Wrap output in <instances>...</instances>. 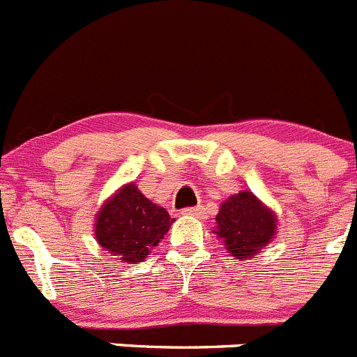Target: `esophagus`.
I'll return each instance as SVG.
<instances>
[{
  "mask_svg": "<svg viewBox=\"0 0 357 357\" xmlns=\"http://www.w3.org/2000/svg\"><path fill=\"white\" fill-rule=\"evenodd\" d=\"M182 213L188 214V216H197V218H200V216H204V207H202V206H198V207H188V209H184V211H182Z\"/></svg>",
  "mask_w": 357,
  "mask_h": 357,
  "instance_id": "34e87169",
  "label": "esophagus"
}]
</instances>
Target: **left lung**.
I'll list each match as a JSON object with an SVG mask.
<instances>
[{
    "label": "left lung",
    "mask_w": 357,
    "mask_h": 357,
    "mask_svg": "<svg viewBox=\"0 0 357 357\" xmlns=\"http://www.w3.org/2000/svg\"><path fill=\"white\" fill-rule=\"evenodd\" d=\"M225 250L239 261H248L273 241L277 214L252 191L243 189L222 204L213 230Z\"/></svg>",
    "instance_id": "1"
}]
</instances>
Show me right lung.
<instances>
[{
    "label": "right lung",
    "instance_id": "right-lung-1",
    "mask_svg": "<svg viewBox=\"0 0 357 357\" xmlns=\"http://www.w3.org/2000/svg\"><path fill=\"white\" fill-rule=\"evenodd\" d=\"M168 211L148 200L134 182L105 200L94 220V238L119 263H143L172 223Z\"/></svg>",
    "mask_w": 357,
    "mask_h": 357
}]
</instances>
